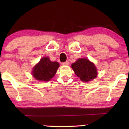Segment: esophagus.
<instances>
[{
    "label": "esophagus",
    "instance_id": "obj_1",
    "mask_svg": "<svg viewBox=\"0 0 129 129\" xmlns=\"http://www.w3.org/2000/svg\"><path fill=\"white\" fill-rule=\"evenodd\" d=\"M69 63V62L68 61H65V62H63L62 64L63 65H68Z\"/></svg>",
    "mask_w": 129,
    "mask_h": 129
}]
</instances>
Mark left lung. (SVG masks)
Wrapping results in <instances>:
<instances>
[{
	"mask_svg": "<svg viewBox=\"0 0 129 129\" xmlns=\"http://www.w3.org/2000/svg\"><path fill=\"white\" fill-rule=\"evenodd\" d=\"M72 68L76 75L84 82L92 80L98 75L94 64L86 58L77 60L72 64Z\"/></svg>",
	"mask_w": 129,
	"mask_h": 129,
	"instance_id": "8db88e82",
	"label": "left lung"
}]
</instances>
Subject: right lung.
<instances>
[{"instance_id":"obj_1","label":"right lung","mask_w":129,"mask_h":129,"mask_svg":"<svg viewBox=\"0 0 129 129\" xmlns=\"http://www.w3.org/2000/svg\"><path fill=\"white\" fill-rule=\"evenodd\" d=\"M59 66L57 61H50L47 57L42 58L33 69V76L36 80L47 82L54 76Z\"/></svg>"}]
</instances>
